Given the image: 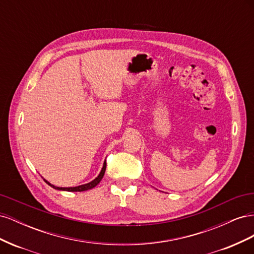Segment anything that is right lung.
<instances>
[{
  "instance_id": "1",
  "label": "right lung",
  "mask_w": 254,
  "mask_h": 254,
  "mask_svg": "<svg viewBox=\"0 0 254 254\" xmlns=\"http://www.w3.org/2000/svg\"><path fill=\"white\" fill-rule=\"evenodd\" d=\"M105 171H106V161L104 162V165H103V168H102L101 173H99V175L96 177V178L93 181H91V182H89L87 184H82V186H79V187H75V188H57L55 186H53V184H51L50 182H48L47 180H44V181L47 182L49 186H51L52 188L56 189V190H68V191H83V190H91V189H93L94 187H96L97 184L101 182V180L103 179V177L105 175Z\"/></svg>"
}]
</instances>
